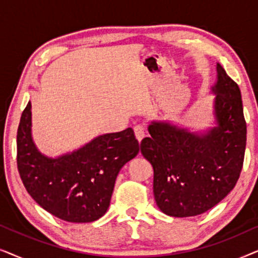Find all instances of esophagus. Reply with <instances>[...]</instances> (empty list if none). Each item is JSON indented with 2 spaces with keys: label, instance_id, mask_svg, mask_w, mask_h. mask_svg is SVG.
Wrapping results in <instances>:
<instances>
[{
  "label": "esophagus",
  "instance_id": "1",
  "mask_svg": "<svg viewBox=\"0 0 258 258\" xmlns=\"http://www.w3.org/2000/svg\"><path fill=\"white\" fill-rule=\"evenodd\" d=\"M134 133H135V136L139 142H141V141L143 140V137L146 136V129H144V126L141 124H137L134 126Z\"/></svg>",
  "mask_w": 258,
  "mask_h": 258
}]
</instances>
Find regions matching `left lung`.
Returning <instances> with one entry per match:
<instances>
[{
	"instance_id": "left-lung-1",
	"label": "left lung",
	"mask_w": 258,
	"mask_h": 258,
	"mask_svg": "<svg viewBox=\"0 0 258 258\" xmlns=\"http://www.w3.org/2000/svg\"><path fill=\"white\" fill-rule=\"evenodd\" d=\"M213 91L218 123L199 136L169 123L154 122L141 153L154 169V196L158 208L174 217L203 214L220 203L237 183L244 161L246 122L241 90L217 64Z\"/></svg>"
}]
</instances>
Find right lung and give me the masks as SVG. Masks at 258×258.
Returning a JSON list of instances; mask_svg holds the SVG:
<instances>
[{
	"mask_svg": "<svg viewBox=\"0 0 258 258\" xmlns=\"http://www.w3.org/2000/svg\"><path fill=\"white\" fill-rule=\"evenodd\" d=\"M31 104L17 129V169L35 202L73 223L94 222L107 213L118 171L139 154L134 130L98 136L77 151L48 158L31 140Z\"/></svg>",
	"mask_w": 258,
	"mask_h": 258,
	"instance_id": "obj_1",
	"label": "right lung"
}]
</instances>
